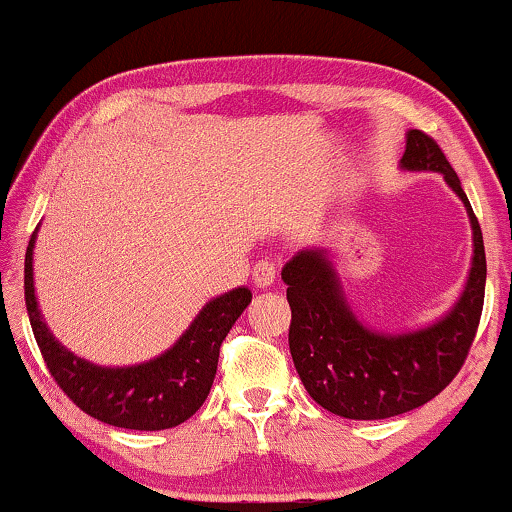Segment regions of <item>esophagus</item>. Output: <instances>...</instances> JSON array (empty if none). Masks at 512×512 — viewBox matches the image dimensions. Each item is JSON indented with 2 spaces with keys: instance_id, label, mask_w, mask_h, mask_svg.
<instances>
[{
  "instance_id": "34e87169",
  "label": "esophagus",
  "mask_w": 512,
  "mask_h": 512,
  "mask_svg": "<svg viewBox=\"0 0 512 512\" xmlns=\"http://www.w3.org/2000/svg\"><path fill=\"white\" fill-rule=\"evenodd\" d=\"M277 279V268L272 261H258L254 268V284L258 289H268V286L275 284Z\"/></svg>"
}]
</instances>
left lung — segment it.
Wrapping results in <instances>:
<instances>
[{
    "mask_svg": "<svg viewBox=\"0 0 512 512\" xmlns=\"http://www.w3.org/2000/svg\"><path fill=\"white\" fill-rule=\"evenodd\" d=\"M401 170L443 174L471 221V270L443 317L417 331H375L356 317L326 247L300 249L282 268L293 366L307 394L345 419L396 417L436 398L464 366L485 303V242L457 172L422 130L405 135Z\"/></svg>",
    "mask_w": 512,
    "mask_h": 512,
    "instance_id": "8db88e82",
    "label": "left lung"
}]
</instances>
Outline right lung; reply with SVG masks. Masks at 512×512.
<instances>
[{"instance_id":"1","label":"right lung","mask_w":512,"mask_h":512,"mask_svg":"<svg viewBox=\"0 0 512 512\" xmlns=\"http://www.w3.org/2000/svg\"><path fill=\"white\" fill-rule=\"evenodd\" d=\"M34 230L25 254V305L48 373L60 389L104 424L135 431L172 429L200 410L212 389L221 342L251 303L247 286L209 300L170 349L135 366H97L62 345L41 317L34 293Z\"/></svg>"}]
</instances>
